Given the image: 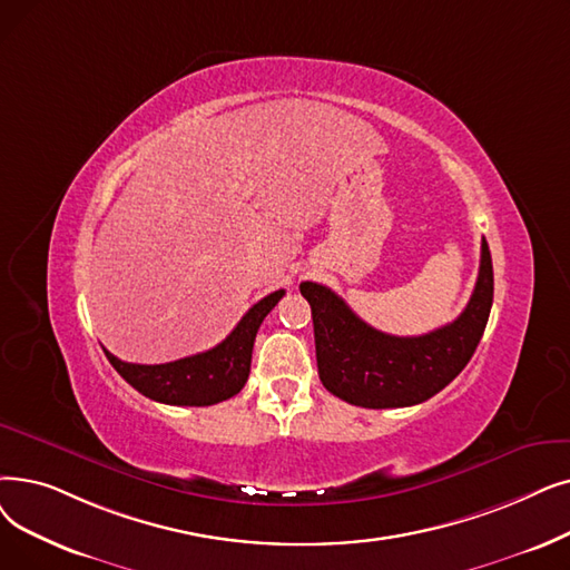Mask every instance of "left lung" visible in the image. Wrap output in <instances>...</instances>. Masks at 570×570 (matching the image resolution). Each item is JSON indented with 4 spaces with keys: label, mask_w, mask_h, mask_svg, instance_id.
I'll return each mask as SVG.
<instances>
[{
    "label": "left lung",
    "mask_w": 570,
    "mask_h": 570,
    "mask_svg": "<svg viewBox=\"0 0 570 570\" xmlns=\"http://www.w3.org/2000/svg\"><path fill=\"white\" fill-rule=\"evenodd\" d=\"M312 307L318 377L337 399L370 410L407 407L448 386L475 354L493 303L489 244L475 291L452 324L426 335L399 337L367 326L328 286L303 282Z\"/></svg>",
    "instance_id": "1"
}]
</instances>
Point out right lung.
I'll return each mask as SVG.
<instances>
[{
	"instance_id": "right-lung-1",
	"label": "right lung",
	"mask_w": 570,
	"mask_h": 570,
	"mask_svg": "<svg viewBox=\"0 0 570 570\" xmlns=\"http://www.w3.org/2000/svg\"><path fill=\"white\" fill-rule=\"evenodd\" d=\"M284 293L286 291L279 288L265 295L263 301H258L239 318L233 333L209 352L160 365L126 363L107 350L105 354L116 367V373L141 395H146V399L165 405H216L220 401L233 399L235 393L242 391L246 380H249L256 333L263 318L282 301Z\"/></svg>"
}]
</instances>
